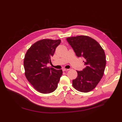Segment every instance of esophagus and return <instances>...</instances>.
Wrapping results in <instances>:
<instances>
[{
  "label": "esophagus",
  "mask_w": 122,
  "mask_h": 122,
  "mask_svg": "<svg viewBox=\"0 0 122 122\" xmlns=\"http://www.w3.org/2000/svg\"><path fill=\"white\" fill-rule=\"evenodd\" d=\"M69 69H64L63 70H62V71H63L64 72H67L68 71H69Z\"/></svg>",
  "instance_id": "34e87169"
}]
</instances>
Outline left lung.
<instances>
[{"label": "left lung", "mask_w": 122, "mask_h": 122, "mask_svg": "<svg viewBox=\"0 0 122 122\" xmlns=\"http://www.w3.org/2000/svg\"><path fill=\"white\" fill-rule=\"evenodd\" d=\"M77 57L84 58L86 66L82 71H77L78 76L72 81L77 91L87 93L93 90L102 78L106 66L104 50L94 39L86 36L67 38Z\"/></svg>", "instance_id": "obj_1"}]
</instances>
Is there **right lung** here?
<instances>
[{
	"mask_svg": "<svg viewBox=\"0 0 122 122\" xmlns=\"http://www.w3.org/2000/svg\"><path fill=\"white\" fill-rule=\"evenodd\" d=\"M61 40L43 39L34 43L28 49L24 60L25 75L35 89L42 94H49L57 87L62 74V70L47 67L51 62Z\"/></svg>",
	"mask_w": 122,
	"mask_h": 122,
	"instance_id": "right-lung-1",
	"label": "right lung"
}]
</instances>
